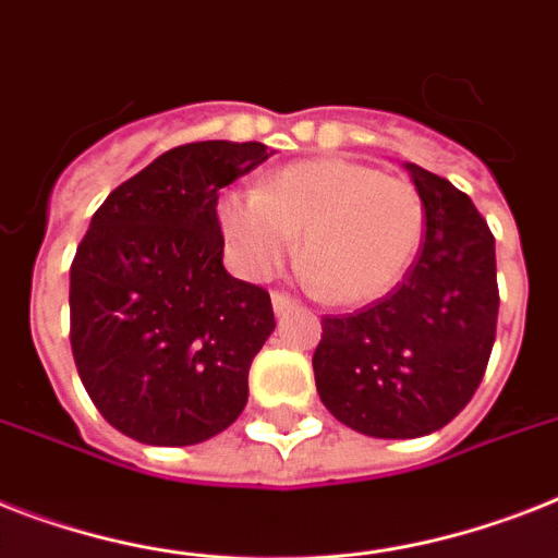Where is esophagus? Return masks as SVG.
I'll use <instances>...</instances> for the list:
<instances>
[{"mask_svg":"<svg viewBox=\"0 0 558 558\" xmlns=\"http://www.w3.org/2000/svg\"><path fill=\"white\" fill-rule=\"evenodd\" d=\"M271 310H275V315H278V318H283V315H289L292 310H298V303H294L289 294L275 292L271 294Z\"/></svg>","mask_w":558,"mask_h":558,"instance_id":"obj_1","label":"esophagus"}]
</instances>
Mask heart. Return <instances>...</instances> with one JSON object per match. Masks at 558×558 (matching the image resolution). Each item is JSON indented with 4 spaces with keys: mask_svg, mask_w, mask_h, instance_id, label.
<instances>
[{
    "mask_svg": "<svg viewBox=\"0 0 558 558\" xmlns=\"http://www.w3.org/2000/svg\"><path fill=\"white\" fill-rule=\"evenodd\" d=\"M217 223L234 269L264 280L301 232L303 275L335 303L361 306L398 287L424 240V201L404 177L324 157L292 162L217 201Z\"/></svg>",
    "mask_w": 558,
    "mask_h": 558,
    "instance_id": "heart-1",
    "label": "heart"
}]
</instances>
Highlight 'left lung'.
Segmentation results:
<instances>
[{
  "instance_id": "left-lung-1",
  "label": "left lung",
  "mask_w": 558,
  "mask_h": 558,
  "mask_svg": "<svg viewBox=\"0 0 558 558\" xmlns=\"http://www.w3.org/2000/svg\"><path fill=\"white\" fill-rule=\"evenodd\" d=\"M424 201V246L398 289L326 315L312 357L324 407L355 433L418 438L450 424L478 389L499 318L496 240L450 180L404 162Z\"/></svg>"
}]
</instances>
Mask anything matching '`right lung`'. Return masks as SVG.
I'll list each match as a JSON object with an SVG mask.
<instances>
[{
	"mask_svg": "<svg viewBox=\"0 0 558 558\" xmlns=\"http://www.w3.org/2000/svg\"><path fill=\"white\" fill-rule=\"evenodd\" d=\"M271 154L229 140L177 146L90 217L71 266V350L122 436L189 447L246 407L248 366L275 315L266 289L226 271L217 197Z\"/></svg>",
	"mask_w": 558,
	"mask_h": 558,
	"instance_id": "right-lung-1",
	"label": "right lung"
}]
</instances>
